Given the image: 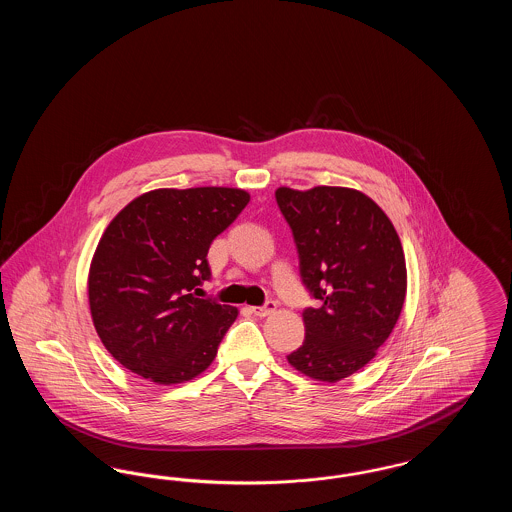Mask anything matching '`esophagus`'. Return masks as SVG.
<instances>
[{"label": "esophagus", "mask_w": 512, "mask_h": 512, "mask_svg": "<svg viewBox=\"0 0 512 512\" xmlns=\"http://www.w3.org/2000/svg\"><path fill=\"white\" fill-rule=\"evenodd\" d=\"M251 311L257 317H268V315H272L276 311V303L274 301H267L263 307H251Z\"/></svg>", "instance_id": "esophagus-1"}]
</instances>
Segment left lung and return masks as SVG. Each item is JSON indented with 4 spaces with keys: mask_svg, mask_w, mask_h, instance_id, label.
Here are the masks:
<instances>
[{
    "mask_svg": "<svg viewBox=\"0 0 512 512\" xmlns=\"http://www.w3.org/2000/svg\"><path fill=\"white\" fill-rule=\"evenodd\" d=\"M292 228L303 284L320 301L303 311L305 341L288 355L301 374L336 384L390 338L407 295L401 240L376 201L341 186L276 190Z\"/></svg>",
    "mask_w": 512,
    "mask_h": 512,
    "instance_id": "left-lung-1",
    "label": "left lung"
}]
</instances>
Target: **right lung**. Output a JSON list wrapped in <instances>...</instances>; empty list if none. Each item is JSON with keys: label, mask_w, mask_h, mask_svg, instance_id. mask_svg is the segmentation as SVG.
I'll list each match as a JSON object with an SVG mask.
<instances>
[{"label": "right lung", "mask_w": 512, "mask_h": 512, "mask_svg": "<svg viewBox=\"0 0 512 512\" xmlns=\"http://www.w3.org/2000/svg\"><path fill=\"white\" fill-rule=\"evenodd\" d=\"M249 203L240 188H159L132 199L105 228L88 272L99 340L130 372L172 386L217 357L238 309L201 299L207 251Z\"/></svg>", "instance_id": "add662e5"}]
</instances>
